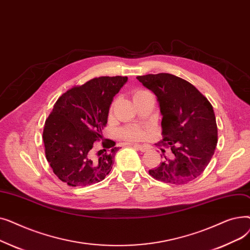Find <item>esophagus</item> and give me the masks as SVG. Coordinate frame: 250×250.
<instances>
[{"mask_svg": "<svg viewBox=\"0 0 250 250\" xmlns=\"http://www.w3.org/2000/svg\"><path fill=\"white\" fill-rule=\"evenodd\" d=\"M135 148H137L138 150H140L141 152H147L149 150V148L147 146H144V145H139V144H135L134 145Z\"/></svg>", "mask_w": 250, "mask_h": 250, "instance_id": "obj_1", "label": "esophagus"}]
</instances>
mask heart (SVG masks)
<instances>
[{
  "label": "heart",
  "mask_w": 250,
  "mask_h": 250,
  "mask_svg": "<svg viewBox=\"0 0 250 250\" xmlns=\"http://www.w3.org/2000/svg\"><path fill=\"white\" fill-rule=\"evenodd\" d=\"M144 93H146V91L138 90V91L135 92L134 98H136V97H138V96H140ZM121 134L126 140H140L143 137L144 132H143L142 128L137 127V126H126V127L122 129Z\"/></svg>",
  "instance_id": "obj_1"
}]
</instances>
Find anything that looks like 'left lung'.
Here are the masks:
<instances>
[{"label": "left lung", "mask_w": 250, "mask_h": 250, "mask_svg": "<svg viewBox=\"0 0 250 250\" xmlns=\"http://www.w3.org/2000/svg\"><path fill=\"white\" fill-rule=\"evenodd\" d=\"M157 97L162 117V143L172 158L149 170L155 179L183 186L200 176L211 161L218 143L212 104L193 85L171 74L137 77ZM162 158V156H161Z\"/></svg>", "instance_id": "left-lung-1"}]
</instances>
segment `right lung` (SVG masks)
<instances>
[{
	"mask_svg": "<svg viewBox=\"0 0 250 250\" xmlns=\"http://www.w3.org/2000/svg\"><path fill=\"white\" fill-rule=\"evenodd\" d=\"M127 77H99L74 87L56 102L43 129L46 159L54 173L70 187H86L103 180L118 148L111 140L94 155V143L103 139L113 97Z\"/></svg>",
	"mask_w": 250,
	"mask_h": 250,
	"instance_id": "right-lung-1",
	"label": "right lung"
}]
</instances>
